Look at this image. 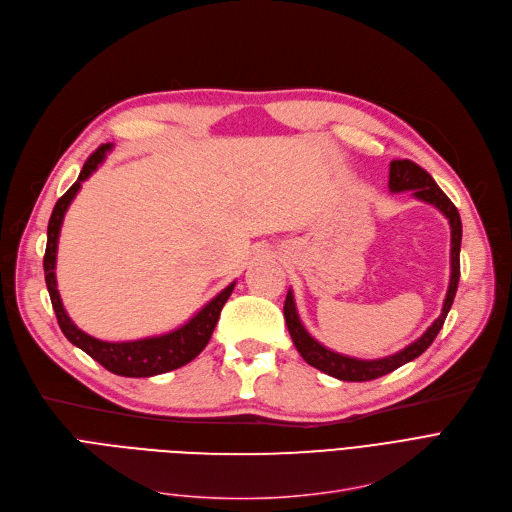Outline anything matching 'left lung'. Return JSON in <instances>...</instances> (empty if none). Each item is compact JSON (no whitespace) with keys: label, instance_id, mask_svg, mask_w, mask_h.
I'll use <instances>...</instances> for the list:
<instances>
[{"label":"left lung","instance_id":"left-lung-1","mask_svg":"<svg viewBox=\"0 0 512 512\" xmlns=\"http://www.w3.org/2000/svg\"><path fill=\"white\" fill-rule=\"evenodd\" d=\"M388 188L392 193H402V191H413V197L419 201H425L429 205L438 207L450 224V284L448 292L444 299V307L440 317L434 321L432 326L425 330L421 338L411 342L409 346L402 348L396 355L384 357V359H355V357H346L338 355L324 344H319L301 324L297 305H294V294L288 290L286 301H284V319L290 332V338L297 346V351L301 357L315 369L324 371L336 380L342 382H369L375 378H382V375L398 369L400 365H405L413 359H417L421 353H425L429 344H432L438 336V332L444 326V319L452 307L456 288H459V278H461V238H463V226H461V215L459 209L454 207V203L444 195L442 188L436 184V180L429 176L421 166H417L411 159H394L390 161V180Z\"/></svg>","mask_w":512,"mask_h":512}]
</instances>
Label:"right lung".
Instances as JSON below:
<instances>
[{
	"instance_id": "add662e5",
	"label": "right lung",
	"mask_w": 512,
	"mask_h": 512,
	"mask_svg": "<svg viewBox=\"0 0 512 512\" xmlns=\"http://www.w3.org/2000/svg\"><path fill=\"white\" fill-rule=\"evenodd\" d=\"M114 145H101L87 161L83 170L78 174V180L68 188V191L58 199L56 207L51 211L49 226H47V247L43 257V270H45V284L49 290V299L56 311L58 324L64 332V336L78 346L80 351H85L89 357H93L99 365H103L107 371L116 375H124V378H151V375L166 373L172 369H178L186 363H191L203 348L207 346L215 324H218L222 307L226 305L228 297L234 290L232 282L226 286L218 297L211 299L193 319H188L184 326H180L174 332L141 338V340H130V342H105L99 338L89 336L87 332L78 330L74 321L68 317L56 282V255H58V238L60 228L64 222V215L80 191V184H83L105 159L107 151H112Z\"/></svg>"
}]
</instances>
